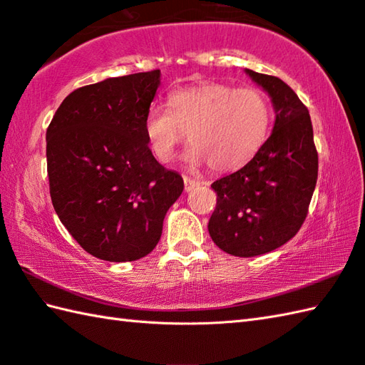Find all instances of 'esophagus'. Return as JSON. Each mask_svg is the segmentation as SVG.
Wrapping results in <instances>:
<instances>
[{
	"mask_svg": "<svg viewBox=\"0 0 365 365\" xmlns=\"http://www.w3.org/2000/svg\"><path fill=\"white\" fill-rule=\"evenodd\" d=\"M183 183H185V191H191L195 187H197L199 182L196 178L188 177V175H183Z\"/></svg>",
	"mask_w": 365,
	"mask_h": 365,
	"instance_id": "obj_1",
	"label": "esophagus"
}]
</instances>
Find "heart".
Listing matches in <instances>:
<instances>
[{
	"label": "heart",
	"instance_id": "heart-1",
	"mask_svg": "<svg viewBox=\"0 0 365 365\" xmlns=\"http://www.w3.org/2000/svg\"><path fill=\"white\" fill-rule=\"evenodd\" d=\"M169 108L150 106L144 115V135L155 158L170 161L185 136L192 145L185 153L192 165L215 173L245 166L265 143L271 110L267 96L255 88H234L226 83H199L175 89Z\"/></svg>",
	"mask_w": 365,
	"mask_h": 365
}]
</instances>
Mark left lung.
Returning <instances> with one entry per match:
<instances>
[{
  "mask_svg": "<svg viewBox=\"0 0 365 365\" xmlns=\"http://www.w3.org/2000/svg\"><path fill=\"white\" fill-rule=\"evenodd\" d=\"M246 73L268 92L276 120L247 165L212 183L218 197L208 232L220 250L237 257L274 251L297 235L319 175L307 108L277 76L250 68Z\"/></svg>",
  "mask_w": 365,
  "mask_h": 365,
  "instance_id": "8db88e82",
  "label": "left lung"
}]
</instances>
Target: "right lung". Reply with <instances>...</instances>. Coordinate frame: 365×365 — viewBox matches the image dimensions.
I'll use <instances>...</instances> for the list:
<instances>
[{
  "label": "right lung",
  "mask_w": 365,
  "mask_h": 365,
  "mask_svg": "<svg viewBox=\"0 0 365 365\" xmlns=\"http://www.w3.org/2000/svg\"><path fill=\"white\" fill-rule=\"evenodd\" d=\"M160 71L108 78L68 94L46 128L50 196L84 251L133 262L153 251L183 178L155 160L144 115Z\"/></svg>",
  "instance_id": "obj_1"
}]
</instances>
